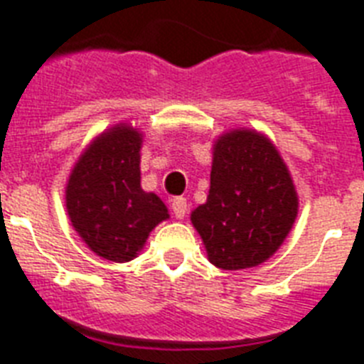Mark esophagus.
I'll use <instances>...</instances> for the list:
<instances>
[{
  "label": "esophagus",
  "instance_id": "1",
  "mask_svg": "<svg viewBox=\"0 0 364 364\" xmlns=\"http://www.w3.org/2000/svg\"><path fill=\"white\" fill-rule=\"evenodd\" d=\"M171 208H173V214H175L176 219H184L186 214H188V200L184 197H176L171 203Z\"/></svg>",
  "mask_w": 364,
  "mask_h": 364
}]
</instances>
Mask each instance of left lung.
Instances as JSON below:
<instances>
[{
    "label": "left lung",
    "mask_w": 364,
    "mask_h": 364,
    "mask_svg": "<svg viewBox=\"0 0 364 364\" xmlns=\"http://www.w3.org/2000/svg\"><path fill=\"white\" fill-rule=\"evenodd\" d=\"M297 193L279 150L255 130H230L214 143L206 203L191 212L208 260L221 269L266 262L292 229Z\"/></svg>",
    "instance_id": "1"
}]
</instances>
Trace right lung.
I'll use <instances>...</instances> for the list:
<instances>
[{
	"instance_id": "right-lung-1",
	"label": "right lung",
	"mask_w": 364,
	"mask_h": 364,
	"mask_svg": "<svg viewBox=\"0 0 364 364\" xmlns=\"http://www.w3.org/2000/svg\"><path fill=\"white\" fill-rule=\"evenodd\" d=\"M143 134L130 124L102 132L68 176L65 203L87 247L111 262L139 255L156 225L169 218L156 193L141 188Z\"/></svg>"
}]
</instances>
